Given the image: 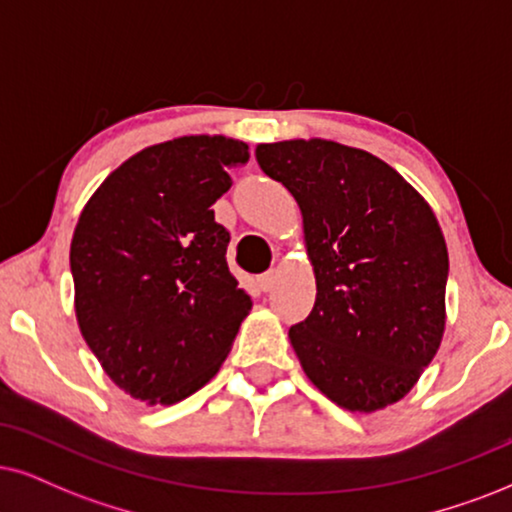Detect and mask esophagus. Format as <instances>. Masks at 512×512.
Returning a JSON list of instances; mask_svg holds the SVG:
<instances>
[{"label": "esophagus", "instance_id": "34e87169", "mask_svg": "<svg viewBox=\"0 0 512 512\" xmlns=\"http://www.w3.org/2000/svg\"><path fill=\"white\" fill-rule=\"evenodd\" d=\"M276 278H278V274L274 269H271V271H267V274H262L260 278H257V283H260V288L264 290V293H267V290L276 286Z\"/></svg>", "mask_w": 512, "mask_h": 512}]
</instances>
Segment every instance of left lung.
I'll list each match as a JSON object with an SVG mask.
<instances>
[{
    "label": "left lung",
    "instance_id": "8db88e82",
    "mask_svg": "<svg viewBox=\"0 0 512 512\" xmlns=\"http://www.w3.org/2000/svg\"><path fill=\"white\" fill-rule=\"evenodd\" d=\"M302 215L312 314L288 331L316 390L352 413L404 399L446 326L449 252L435 212L368 151L328 139L257 144Z\"/></svg>",
    "mask_w": 512,
    "mask_h": 512
}]
</instances>
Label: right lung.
<instances>
[{
	"instance_id": "obj_1",
	"label": "right lung",
	"mask_w": 512,
	"mask_h": 512,
	"mask_svg": "<svg viewBox=\"0 0 512 512\" xmlns=\"http://www.w3.org/2000/svg\"><path fill=\"white\" fill-rule=\"evenodd\" d=\"M248 144L196 134L148 146L87 200L70 243L75 316L129 397L177 404L215 378L252 300L226 264L215 200Z\"/></svg>"
}]
</instances>
